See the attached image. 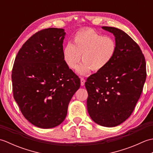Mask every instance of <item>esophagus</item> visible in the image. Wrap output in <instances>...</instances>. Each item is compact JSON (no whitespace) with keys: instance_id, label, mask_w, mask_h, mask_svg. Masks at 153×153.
Masks as SVG:
<instances>
[{"instance_id":"obj_1","label":"esophagus","mask_w":153,"mask_h":153,"mask_svg":"<svg viewBox=\"0 0 153 153\" xmlns=\"http://www.w3.org/2000/svg\"><path fill=\"white\" fill-rule=\"evenodd\" d=\"M80 80H81V85L82 86L84 85V84H85V79L83 78V77H80Z\"/></svg>"}]
</instances>
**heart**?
I'll return each instance as SVG.
<instances>
[{"instance_id":"heart-1","label":"heart","mask_w":153,"mask_h":153,"mask_svg":"<svg viewBox=\"0 0 153 153\" xmlns=\"http://www.w3.org/2000/svg\"><path fill=\"white\" fill-rule=\"evenodd\" d=\"M116 48L113 37L105 36L92 29H85L74 35L72 44L64 47L63 58L68 68L74 70L82 56L83 63L77 68V72L85 75L91 70L98 72L105 69L114 57Z\"/></svg>"}]
</instances>
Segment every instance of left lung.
Listing matches in <instances>:
<instances>
[{"label":"left lung","mask_w":153,"mask_h":153,"mask_svg":"<svg viewBox=\"0 0 153 153\" xmlns=\"http://www.w3.org/2000/svg\"><path fill=\"white\" fill-rule=\"evenodd\" d=\"M102 28L114 35L117 48L111 62L87 79V106L97 124L114 127L134 111L147 77L146 62L140 47L124 31L113 27Z\"/></svg>","instance_id":"1"}]
</instances>
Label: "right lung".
Wrapping results in <instances>:
<instances>
[{"mask_svg": "<svg viewBox=\"0 0 153 153\" xmlns=\"http://www.w3.org/2000/svg\"><path fill=\"white\" fill-rule=\"evenodd\" d=\"M64 29L35 33L22 45L12 71L14 98L32 124L47 129L62 122L80 79L63 58Z\"/></svg>", "mask_w": 153, "mask_h": 153, "instance_id": "add662e5", "label": "right lung"}]
</instances>
